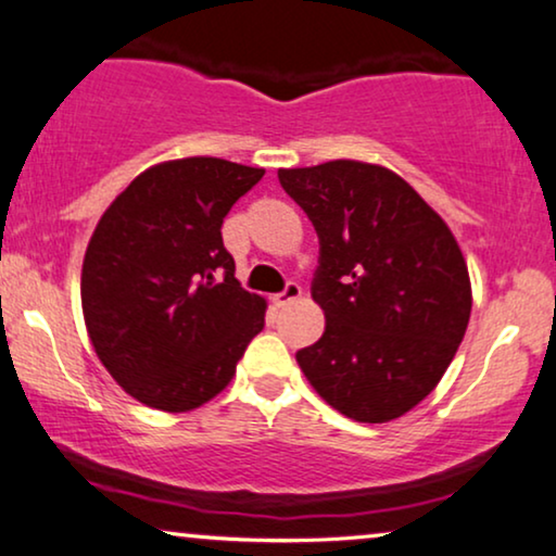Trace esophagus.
Instances as JSON below:
<instances>
[{"mask_svg":"<svg viewBox=\"0 0 556 556\" xmlns=\"http://www.w3.org/2000/svg\"><path fill=\"white\" fill-rule=\"evenodd\" d=\"M299 295H301V286H299V283H288V286L283 288V291L273 295V304L283 308V306H288V304H293V301L299 299Z\"/></svg>","mask_w":556,"mask_h":556,"instance_id":"1","label":"esophagus"}]
</instances>
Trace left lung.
Wrapping results in <instances>:
<instances>
[{"label":"left lung","mask_w":556,"mask_h":556,"mask_svg":"<svg viewBox=\"0 0 556 556\" xmlns=\"http://www.w3.org/2000/svg\"><path fill=\"white\" fill-rule=\"evenodd\" d=\"M278 181L319 235L314 301L324 334L295 352L348 419L386 424L434 391L472 308L467 263L444 219L383 165L329 161Z\"/></svg>","instance_id":"1"}]
</instances>
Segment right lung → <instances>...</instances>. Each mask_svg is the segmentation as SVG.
I'll use <instances>...</instances> for the list:
<instances>
[{"mask_svg":"<svg viewBox=\"0 0 556 556\" xmlns=\"http://www.w3.org/2000/svg\"><path fill=\"white\" fill-rule=\"evenodd\" d=\"M263 168L222 157L157 163L93 229L81 270L84 321L102 365L150 408L204 406L232 380L265 324L244 291L222 222Z\"/></svg>","mask_w":556,"mask_h":556,"instance_id":"1","label":"right lung"}]
</instances>
